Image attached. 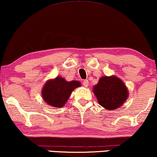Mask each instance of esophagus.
Listing matches in <instances>:
<instances>
[{"instance_id":"obj_1","label":"esophagus","mask_w":157,"mask_h":157,"mask_svg":"<svg viewBox=\"0 0 157 157\" xmlns=\"http://www.w3.org/2000/svg\"><path fill=\"white\" fill-rule=\"evenodd\" d=\"M83 85L85 86V87H87L88 85H89V81H88V80H84V81H83Z\"/></svg>"}]
</instances>
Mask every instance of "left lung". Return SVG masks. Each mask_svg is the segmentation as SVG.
Here are the masks:
<instances>
[{
	"label": "left lung",
	"mask_w": 157,
	"mask_h": 157,
	"mask_svg": "<svg viewBox=\"0 0 157 157\" xmlns=\"http://www.w3.org/2000/svg\"><path fill=\"white\" fill-rule=\"evenodd\" d=\"M98 104L108 110L123 106L128 97L126 84L116 76H103L93 87Z\"/></svg>",
	"instance_id": "8db88e82"
}]
</instances>
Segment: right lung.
I'll return each instance as SVG.
<instances>
[{"instance_id":"add662e5","label":"right lung","mask_w":157,"mask_h":157,"mask_svg":"<svg viewBox=\"0 0 157 157\" xmlns=\"http://www.w3.org/2000/svg\"><path fill=\"white\" fill-rule=\"evenodd\" d=\"M81 86L78 81L67 82L61 76L50 79L42 87V96L46 104L53 107L59 108L64 106L72 92Z\"/></svg>"}]
</instances>
